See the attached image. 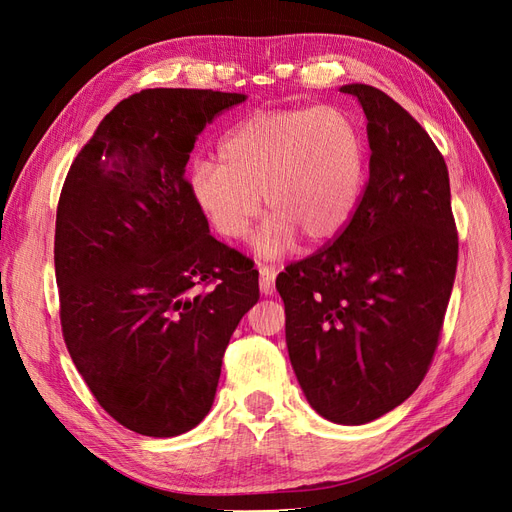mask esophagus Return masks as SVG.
<instances>
[{
	"mask_svg": "<svg viewBox=\"0 0 512 512\" xmlns=\"http://www.w3.org/2000/svg\"><path fill=\"white\" fill-rule=\"evenodd\" d=\"M258 273H260V292L262 294H273L275 292V277H277V269L269 267V265H258Z\"/></svg>",
	"mask_w": 512,
	"mask_h": 512,
	"instance_id": "34e87169",
	"label": "esophagus"
}]
</instances>
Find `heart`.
Returning <instances> with one entry per match:
<instances>
[{"instance_id": "heart-1", "label": "heart", "mask_w": 512, "mask_h": 512, "mask_svg": "<svg viewBox=\"0 0 512 512\" xmlns=\"http://www.w3.org/2000/svg\"><path fill=\"white\" fill-rule=\"evenodd\" d=\"M218 160L192 164L190 196L228 241L250 235L265 196L271 215L256 237L260 256L286 252L297 235L312 245L333 239L363 190V136L335 106L245 119L222 138Z\"/></svg>"}]
</instances>
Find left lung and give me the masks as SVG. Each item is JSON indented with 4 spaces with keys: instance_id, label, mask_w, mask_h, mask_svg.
Returning a JSON list of instances; mask_svg holds the SVG:
<instances>
[{
    "instance_id": "1",
    "label": "left lung",
    "mask_w": 512,
    "mask_h": 512,
    "mask_svg": "<svg viewBox=\"0 0 512 512\" xmlns=\"http://www.w3.org/2000/svg\"><path fill=\"white\" fill-rule=\"evenodd\" d=\"M339 91L367 117L369 181L342 235L288 265L275 288L309 406L331 423L365 425L425 378L459 241L448 168L421 123L371 85Z\"/></svg>"
}]
</instances>
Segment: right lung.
<instances>
[{"label": "right lung", "mask_w": 512, "mask_h": 512, "mask_svg": "<svg viewBox=\"0 0 512 512\" xmlns=\"http://www.w3.org/2000/svg\"><path fill=\"white\" fill-rule=\"evenodd\" d=\"M241 102L143 89L100 121L61 188V331L98 404L141 436L209 414L230 335L260 297L254 262L209 235L185 179L198 134Z\"/></svg>", "instance_id": "add662e5"}]
</instances>
